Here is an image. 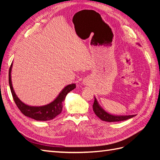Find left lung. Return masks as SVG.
Here are the masks:
<instances>
[{
  "mask_svg": "<svg viewBox=\"0 0 160 160\" xmlns=\"http://www.w3.org/2000/svg\"><path fill=\"white\" fill-rule=\"evenodd\" d=\"M94 103L93 104V110L94 113H96L97 116L99 118L100 120L105 122H120L128 120V119L133 118L135 115H115L111 113H108V112L104 111L102 107L96 97L94 96Z\"/></svg>",
  "mask_w": 160,
  "mask_h": 160,
  "instance_id": "8db88e82",
  "label": "left lung"
}]
</instances>
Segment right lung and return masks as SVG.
Masks as SVG:
<instances>
[{"mask_svg":"<svg viewBox=\"0 0 160 160\" xmlns=\"http://www.w3.org/2000/svg\"><path fill=\"white\" fill-rule=\"evenodd\" d=\"M13 62L11 64L9 71V84L11 89L12 96L17 107L20 111L27 117L32 118L37 121H47L51 120L56 118L57 115L61 113L62 110V103L65 100L68 93L73 90L76 88V84L72 83L64 87L60 91L58 96L52 102L43 106H30L26 104L20 100L17 96L14 90H13L12 82V69Z\"/></svg>","mask_w":160,"mask_h":160,"instance_id":"add662e5","label":"right lung"}]
</instances>
